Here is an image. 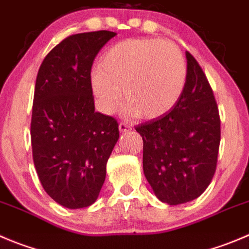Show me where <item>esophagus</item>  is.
<instances>
[{"label": "esophagus", "mask_w": 249, "mask_h": 249, "mask_svg": "<svg viewBox=\"0 0 249 249\" xmlns=\"http://www.w3.org/2000/svg\"><path fill=\"white\" fill-rule=\"evenodd\" d=\"M118 128H120V132L124 133V132H127L131 129V126H129V124H127V123H120V124H118Z\"/></svg>", "instance_id": "34e87169"}]
</instances>
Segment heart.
I'll list each match as a JSON object with an SVG mask.
<instances>
[{
  "label": "heart",
  "mask_w": 249,
  "mask_h": 249,
  "mask_svg": "<svg viewBox=\"0 0 249 249\" xmlns=\"http://www.w3.org/2000/svg\"><path fill=\"white\" fill-rule=\"evenodd\" d=\"M186 83L183 53L160 39H128L112 45L90 74L91 91L104 113L112 115L123 98L128 110L143 120H158L174 110Z\"/></svg>",
  "instance_id": "b5f03b06"
}]
</instances>
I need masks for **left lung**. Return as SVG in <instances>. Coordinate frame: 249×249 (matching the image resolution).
Instances as JSON below:
<instances>
[{"label":"left lung","instance_id":"8db88e82","mask_svg":"<svg viewBox=\"0 0 249 249\" xmlns=\"http://www.w3.org/2000/svg\"><path fill=\"white\" fill-rule=\"evenodd\" d=\"M183 95L164 117L136 127L143 138V171L159 200L178 205L196 199L215 174L220 117L209 82L186 52Z\"/></svg>","mask_w":249,"mask_h":249}]
</instances>
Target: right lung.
I'll return each mask as SVG.
<instances>
[{
	"label": "right lung",
	"mask_w": 249,
	"mask_h": 249,
	"mask_svg": "<svg viewBox=\"0 0 249 249\" xmlns=\"http://www.w3.org/2000/svg\"><path fill=\"white\" fill-rule=\"evenodd\" d=\"M115 35L107 30L71 35L47 53L37 72L33 159L45 192L68 209L96 202L120 138L117 121L95 111L90 87L94 60Z\"/></svg>",
	"instance_id": "obj_1"
}]
</instances>
